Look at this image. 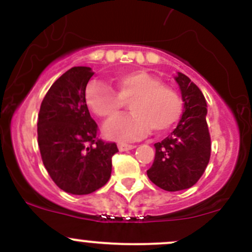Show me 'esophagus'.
Listing matches in <instances>:
<instances>
[{
	"label": "esophagus",
	"mask_w": 252,
	"mask_h": 252,
	"mask_svg": "<svg viewBox=\"0 0 252 252\" xmlns=\"http://www.w3.org/2000/svg\"><path fill=\"white\" fill-rule=\"evenodd\" d=\"M118 149L119 151H128V150L135 149V145L126 144V142H118Z\"/></svg>",
	"instance_id": "obj_1"
}]
</instances>
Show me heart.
Here are the masks:
<instances>
[{
	"instance_id": "heart-1",
	"label": "heart",
	"mask_w": 252,
	"mask_h": 252,
	"mask_svg": "<svg viewBox=\"0 0 252 252\" xmlns=\"http://www.w3.org/2000/svg\"><path fill=\"white\" fill-rule=\"evenodd\" d=\"M116 91L100 80H93L85 90L89 108L105 121L121 116L130 101L133 113L106 126L110 138L131 140L150 129L162 133L173 126L182 114V101L172 88L159 83L144 70H126L114 78Z\"/></svg>"
}]
</instances>
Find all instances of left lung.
<instances>
[{
  "label": "left lung",
  "instance_id": "obj_1",
  "mask_svg": "<svg viewBox=\"0 0 252 252\" xmlns=\"http://www.w3.org/2000/svg\"><path fill=\"white\" fill-rule=\"evenodd\" d=\"M175 80L182 91L184 113L173 133L155 144V161L147 171L150 180L167 191H179L196 184L211 157L204 95L183 73H178Z\"/></svg>",
  "mask_w": 252,
  "mask_h": 252
}]
</instances>
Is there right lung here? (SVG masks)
Instances as JSON below:
<instances>
[{
    "mask_svg": "<svg viewBox=\"0 0 252 252\" xmlns=\"http://www.w3.org/2000/svg\"><path fill=\"white\" fill-rule=\"evenodd\" d=\"M90 67H73L52 84L40 106L37 144L42 163L60 189L73 195L96 191L108 182L116 142L98 138L85 90Z\"/></svg>",
    "mask_w": 252,
    "mask_h": 252,
    "instance_id": "right-lung-1",
    "label": "right lung"
}]
</instances>
